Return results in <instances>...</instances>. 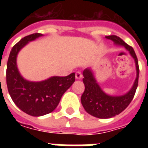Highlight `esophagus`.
Here are the masks:
<instances>
[{
  "instance_id": "obj_1",
  "label": "esophagus",
  "mask_w": 148,
  "mask_h": 148,
  "mask_svg": "<svg viewBox=\"0 0 148 148\" xmlns=\"http://www.w3.org/2000/svg\"><path fill=\"white\" fill-rule=\"evenodd\" d=\"M75 77H76L77 79H81V78L82 77V73H81L80 71L76 72V74H75Z\"/></svg>"
}]
</instances>
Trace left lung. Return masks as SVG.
Returning <instances> with one entry per match:
<instances>
[{"label":"left lung","mask_w":148,"mask_h":148,"mask_svg":"<svg viewBox=\"0 0 148 148\" xmlns=\"http://www.w3.org/2000/svg\"><path fill=\"white\" fill-rule=\"evenodd\" d=\"M106 39H111L115 46L124 47L128 51L131 57L133 58L136 71V77L130 90L122 95H110L106 93L101 88L94 75L93 69L86 68L83 71V83L85 91L81 97L82 105L85 110L93 116L100 119H108L120 114L130 104L138 86L139 79V65L138 60L133 48L127 45L120 37L116 36H106Z\"/></svg>","instance_id":"left-lung-1"}]
</instances>
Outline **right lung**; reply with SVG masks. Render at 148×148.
Masks as SVG:
<instances>
[{
	"instance_id": "1",
	"label": "right lung",
	"mask_w": 148,
	"mask_h": 148,
	"mask_svg": "<svg viewBox=\"0 0 148 148\" xmlns=\"http://www.w3.org/2000/svg\"><path fill=\"white\" fill-rule=\"evenodd\" d=\"M42 36L35 33L21 39L12 49L7 63L6 82L11 98L19 109L32 116H41L54 111L75 81L74 73L66 77L52 76L39 82L28 81L21 75L16 62L19 52L28 42Z\"/></svg>"
}]
</instances>
